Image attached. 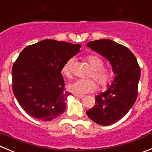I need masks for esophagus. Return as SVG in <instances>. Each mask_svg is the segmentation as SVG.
<instances>
[{"instance_id": "1", "label": "esophagus", "mask_w": 152, "mask_h": 152, "mask_svg": "<svg viewBox=\"0 0 152 152\" xmlns=\"http://www.w3.org/2000/svg\"><path fill=\"white\" fill-rule=\"evenodd\" d=\"M74 96L76 97H79V98H83L84 95H80V94H74Z\"/></svg>"}]
</instances>
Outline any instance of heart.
Returning a JSON list of instances; mask_svg holds the SVG:
<instances>
[{"label":"heart","mask_w":152,"mask_h":152,"mask_svg":"<svg viewBox=\"0 0 152 152\" xmlns=\"http://www.w3.org/2000/svg\"><path fill=\"white\" fill-rule=\"evenodd\" d=\"M89 66L92 69V72L89 77L94 79L98 84L100 89L108 87L113 82L114 78L113 71L110 68L104 67V61L100 56L97 55H89L85 58ZM73 59L70 58L66 61L62 67V73L67 78L72 77V67ZM94 80V81H95ZM93 79H78L74 83L68 86V89L71 92L77 94H85L91 93L97 90V86Z\"/></svg>","instance_id":"b5f03b06"}]
</instances>
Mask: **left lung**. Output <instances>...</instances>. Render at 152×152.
I'll return each mask as SVG.
<instances>
[{"label": "left lung", "instance_id": "8db88e82", "mask_svg": "<svg viewBox=\"0 0 152 152\" xmlns=\"http://www.w3.org/2000/svg\"><path fill=\"white\" fill-rule=\"evenodd\" d=\"M88 47L105 57L116 75L108 90L95 97V105L86 111L94 122L113 124L134 106L138 94L140 67L135 55L123 45L107 39L91 41Z\"/></svg>", "mask_w": 152, "mask_h": 152}]
</instances>
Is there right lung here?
Returning a JSON list of instances; mask_svg holds the SVG:
<instances>
[{
	"label": "right lung",
	"mask_w": 152,
	"mask_h": 152,
	"mask_svg": "<svg viewBox=\"0 0 152 152\" xmlns=\"http://www.w3.org/2000/svg\"><path fill=\"white\" fill-rule=\"evenodd\" d=\"M80 47L79 44L44 39L21 52L12 66V91L27 114L51 121L64 113L71 93L65 90L61 71Z\"/></svg>",
	"instance_id": "obj_1"
}]
</instances>
